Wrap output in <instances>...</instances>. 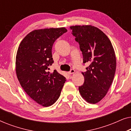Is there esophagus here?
I'll list each match as a JSON object with an SVG mask.
<instances>
[{"label":"esophagus","instance_id":"34e87169","mask_svg":"<svg viewBox=\"0 0 131 131\" xmlns=\"http://www.w3.org/2000/svg\"><path fill=\"white\" fill-rule=\"evenodd\" d=\"M74 72H75V70L74 69H71L70 71L69 72V74H73V73H74Z\"/></svg>","mask_w":131,"mask_h":131}]
</instances>
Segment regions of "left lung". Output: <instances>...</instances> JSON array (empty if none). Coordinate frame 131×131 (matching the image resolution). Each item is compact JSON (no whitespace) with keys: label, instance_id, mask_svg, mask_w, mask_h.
<instances>
[{"label":"left lung","instance_id":"obj_1","mask_svg":"<svg viewBox=\"0 0 131 131\" xmlns=\"http://www.w3.org/2000/svg\"><path fill=\"white\" fill-rule=\"evenodd\" d=\"M72 35L79 43L83 63H88L83 85L79 86L81 96L95 104L105 96L113 80L116 69L115 52L108 37L96 27L71 26Z\"/></svg>","mask_w":131,"mask_h":131}]
</instances>
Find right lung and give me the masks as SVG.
Segmentation results:
<instances>
[{"label":"right lung","instance_id":"1","mask_svg":"<svg viewBox=\"0 0 131 131\" xmlns=\"http://www.w3.org/2000/svg\"><path fill=\"white\" fill-rule=\"evenodd\" d=\"M66 28L35 30L19 44L16 56V74L26 94L39 104L49 107L60 97L66 78L54 70L52 48L56 39L67 32Z\"/></svg>","mask_w":131,"mask_h":131}]
</instances>
